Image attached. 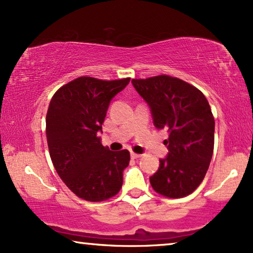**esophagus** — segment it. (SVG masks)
Segmentation results:
<instances>
[{
	"mask_svg": "<svg viewBox=\"0 0 253 253\" xmlns=\"http://www.w3.org/2000/svg\"><path fill=\"white\" fill-rule=\"evenodd\" d=\"M140 157H141V154H138V153H134V152H131V158L138 159V158H140Z\"/></svg>",
	"mask_w": 253,
	"mask_h": 253,
	"instance_id": "34e87169",
	"label": "esophagus"
}]
</instances>
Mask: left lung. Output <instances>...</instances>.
<instances>
[{
	"instance_id": "obj_1",
	"label": "left lung",
	"mask_w": 253,
	"mask_h": 253,
	"mask_svg": "<svg viewBox=\"0 0 253 253\" xmlns=\"http://www.w3.org/2000/svg\"><path fill=\"white\" fill-rule=\"evenodd\" d=\"M132 85L151 107L154 126L167 129L169 153L150 182L167 198H183L200 185L214 148V117L202 91L182 79L159 75L132 79Z\"/></svg>"
}]
</instances>
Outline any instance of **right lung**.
<instances>
[{
	"mask_svg": "<svg viewBox=\"0 0 253 253\" xmlns=\"http://www.w3.org/2000/svg\"><path fill=\"white\" fill-rule=\"evenodd\" d=\"M130 78L78 77L57 89L46 116L49 155L58 176L79 198L103 202L120 192L130 152L109 151L99 131L109 102Z\"/></svg>",
	"mask_w": 253,
	"mask_h": 253,
	"instance_id": "add662e5",
	"label": "right lung"
}]
</instances>
